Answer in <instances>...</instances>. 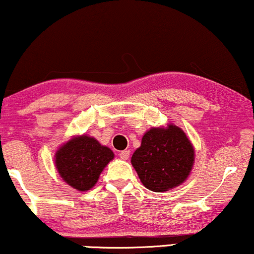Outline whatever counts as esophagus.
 <instances>
[{
    "mask_svg": "<svg viewBox=\"0 0 254 254\" xmlns=\"http://www.w3.org/2000/svg\"><path fill=\"white\" fill-rule=\"evenodd\" d=\"M129 151H122L120 152V158L122 159V160H127L128 158H129Z\"/></svg>",
    "mask_w": 254,
    "mask_h": 254,
    "instance_id": "1",
    "label": "esophagus"
}]
</instances>
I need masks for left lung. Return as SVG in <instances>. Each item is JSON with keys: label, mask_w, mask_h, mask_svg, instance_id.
I'll use <instances>...</instances> for the list:
<instances>
[{"label": "left lung", "mask_w": 254, "mask_h": 254, "mask_svg": "<svg viewBox=\"0 0 254 254\" xmlns=\"http://www.w3.org/2000/svg\"><path fill=\"white\" fill-rule=\"evenodd\" d=\"M194 158L189 137L181 128L170 124L147 130L130 161L146 189L166 192L189 178Z\"/></svg>", "instance_id": "left-lung-1"}]
</instances>
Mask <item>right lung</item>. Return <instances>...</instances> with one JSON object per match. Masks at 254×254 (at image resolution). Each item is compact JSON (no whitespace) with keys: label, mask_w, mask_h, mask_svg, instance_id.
<instances>
[{"label":"right lung","mask_w":254,"mask_h":254,"mask_svg":"<svg viewBox=\"0 0 254 254\" xmlns=\"http://www.w3.org/2000/svg\"><path fill=\"white\" fill-rule=\"evenodd\" d=\"M114 153L88 135L71 137L55 154V166L64 183L86 192L95 186Z\"/></svg>","instance_id":"add662e5"}]
</instances>
